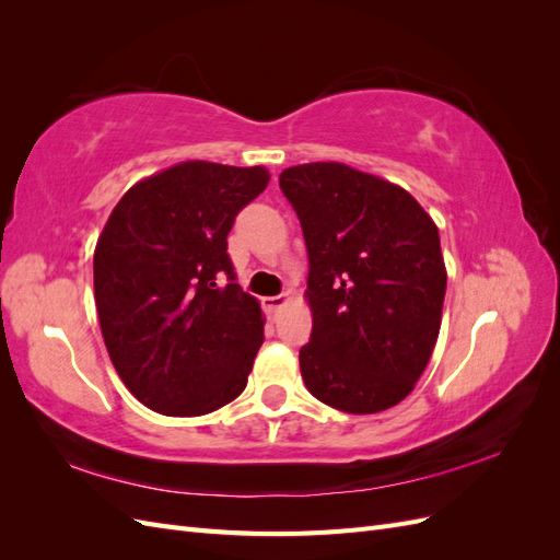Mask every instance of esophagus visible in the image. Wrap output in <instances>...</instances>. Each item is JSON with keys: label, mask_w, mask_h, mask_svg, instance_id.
Here are the masks:
<instances>
[{"label": "esophagus", "mask_w": 560, "mask_h": 560, "mask_svg": "<svg viewBox=\"0 0 560 560\" xmlns=\"http://www.w3.org/2000/svg\"><path fill=\"white\" fill-rule=\"evenodd\" d=\"M284 296H264L261 299V306L266 311V315H276L282 306H284Z\"/></svg>", "instance_id": "esophagus-1"}]
</instances>
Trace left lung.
Listing matches in <instances>:
<instances>
[{
  "label": "left lung",
  "mask_w": 560,
  "mask_h": 560,
  "mask_svg": "<svg viewBox=\"0 0 560 560\" xmlns=\"http://www.w3.org/2000/svg\"><path fill=\"white\" fill-rule=\"evenodd\" d=\"M280 189L308 249L303 383L331 409L385 411L413 389L442 325L446 268L432 217L401 186L343 163L287 167Z\"/></svg>",
  "instance_id": "obj_1"
}]
</instances>
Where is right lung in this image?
I'll return each mask as SVG.
<instances>
[{
	"label": "right lung",
	"instance_id": "right-lung-1",
	"mask_svg": "<svg viewBox=\"0 0 560 560\" xmlns=\"http://www.w3.org/2000/svg\"><path fill=\"white\" fill-rule=\"evenodd\" d=\"M261 165L186 161L128 189L93 257L109 358L151 411L191 418L238 397L264 343L259 301L235 282L226 235L266 186Z\"/></svg>",
	"mask_w": 560,
	"mask_h": 560
}]
</instances>
